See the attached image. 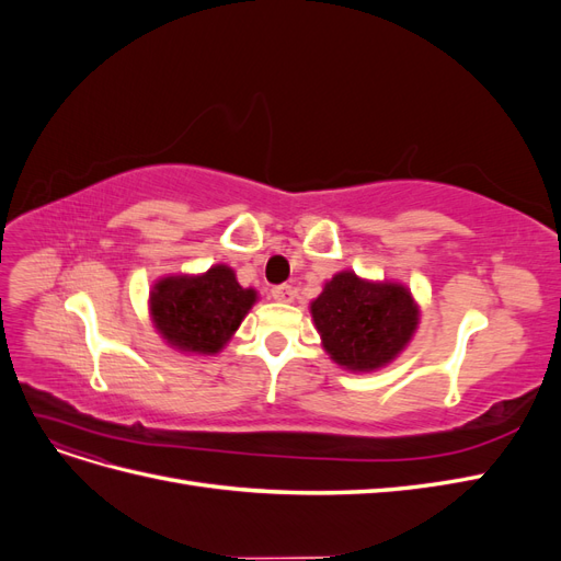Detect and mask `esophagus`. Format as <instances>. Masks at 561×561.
Returning a JSON list of instances; mask_svg holds the SVG:
<instances>
[{
  "label": "esophagus",
  "instance_id": "esophagus-1",
  "mask_svg": "<svg viewBox=\"0 0 561 561\" xmlns=\"http://www.w3.org/2000/svg\"><path fill=\"white\" fill-rule=\"evenodd\" d=\"M271 297L280 304H290V301H295V290L290 285H276L274 290H271Z\"/></svg>",
  "mask_w": 561,
  "mask_h": 561
}]
</instances>
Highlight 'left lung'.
I'll list each match as a JSON object with an SVG mask.
<instances>
[{
	"label": "left lung",
	"mask_w": 561,
	"mask_h": 561,
	"mask_svg": "<svg viewBox=\"0 0 561 561\" xmlns=\"http://www.w3.org/2000/svg\"><path fill=\"white\" fill-rule=\"evenodd\" d=\"M311 318L330 358L348 371H377L412 342L421 309L398 280H367L346 268L311 301Z\"/></svg>",
	"instance_id": "obj_1"
}]
</instances>
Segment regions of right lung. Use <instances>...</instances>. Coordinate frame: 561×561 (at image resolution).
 <instances>
[{
	"label": "right lung",
	"instance_id": "add662e5",
	"mask_svg": "<svg viewBox=\"0 0 561 561\" xmlns=\"http://www.w3.org/2000/svg\"><path fill=\"white\" fill-rule=\"evenodd\" d=\"M257 299V290L236 280L231 266L213 264L203 274H171L154 280L149 318L171 348L215 355L231 342Z\"/></svg>",
	"mask_w": 561,
	"mask_h": 561
}]
</instances>
